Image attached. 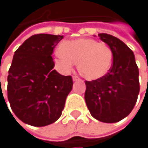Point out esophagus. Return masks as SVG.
Wrapping results in <instances>:
<instances>
[{"label":"esophagus","mask_w":148,"mask_h":148,"mask_svg":"<svg viewBox=\"0 0 148 148\" xmlns=\"http://www.w3.org/2000/svg\"><path fill=\"white\" fill-rule=\"evenodd\" d=\"M80 80H81L80 77L77 76V75H73V82H77V81H80Z\"/></svg>","instance_id":"1"}]
</instances>
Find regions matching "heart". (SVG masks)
<instances>
[{
	"label": "heart",
	"mask_w": 148,
	"mask_h": 148,
	"mask_svg": "<svg viewBox=\"0 0 148 148\" xmlns=\"http://www.w3.org/2000/svg\"><path fill=\"white\" fill-rule=\"evenodd\" d=\"M114 60L111 47L90 38H79L61 42L54 53V65L63 73H68L75 62L81 75L89 81L103 78Z\"/></svg>",
	"instance_id": "b5f03b06"
}]
</instances>
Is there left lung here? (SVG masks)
<instances>
[{
    "label": "left lung",
    "mask_w": 148,
    "mask_h": 148,
    "mask_svg": "<svg viewBox=\"0 0 148 148\" xmlns=\"http://www.w3.org/2000/svg\"><path fill=\"white\" fill-rule=\"evenodd\" d=\"M98 35L111 47L114 60L106 76L85 82V101L95 119L114 123L127 117L137 101L139 69L134 52L122 40L108 34Z\"/></svg>",
    "instance_id": "1"
}]
</instances>
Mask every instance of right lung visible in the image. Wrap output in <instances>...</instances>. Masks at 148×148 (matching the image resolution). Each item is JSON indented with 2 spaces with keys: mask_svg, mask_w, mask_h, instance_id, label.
Returning a JSON list of instances; mask_svg holds the SVG:
<instances>
[{
  "mask_svg": "<svg viewBox=\"0 0 148 148\" xmlns=\"http://www.w3.org/2000/svg\"><path fill=\"white\" fill-rule=\"evenodd\" d=\"M63 35L34 34L14 52L8 76V99L22 122L44 127L61 115L73 88L71 76L53 70V50Z\"/></svg>",
  "mask_w": 148,
  "mask_h": 148,
  "instance_id": "add662e5",
  "label": "right lung"
}]
</instances>
